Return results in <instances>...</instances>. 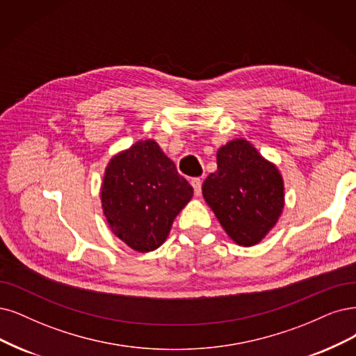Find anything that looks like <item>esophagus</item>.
Instances as JSON below:
<instances>
[{"label":"esophagus","mask_w":356,"mask_h":356,"mask_svg":"<svg viewBox=\"0 0 356 356\" xmlns=\"http://www.w3.org/2000/svg\"><path fill=\"white\" fill-rule=\"evenodd\" d=\"M191 185H192V188H193V191H195V195L200 196V195H201V191H202V180H201L200 177H193V179L191 180Z\"/></svg>","instance_id":"1"}]
</instances>
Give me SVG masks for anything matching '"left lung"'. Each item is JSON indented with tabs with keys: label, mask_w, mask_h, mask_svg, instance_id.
Returning <instances> with one entry per match:
<instances>
[{
	"label": "left lung",
	"mask_w": 356,
	"mask_h": 356,
	"mask_svg": "<svg viewBox=\"0 0 356 356\" xmlns=\"http://www.w3.org/2000/svg\"><path fill=\"white\" fill-rule=\"evenodd\" d=\"M202 193L220 225L241 246L257 245L277 222L283 204V180L251 143L236 139L217 152V171Z\"/></svg>",
	"instance_id": "obj_1"
}]
</instances>
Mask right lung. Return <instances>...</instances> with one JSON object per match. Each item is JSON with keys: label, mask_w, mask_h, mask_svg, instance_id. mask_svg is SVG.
I'll use <instances>...</instances> for the list:
<instances>
[{"label": "right lung", "mask_w": 356, "mask_h": 356, "mask_svg": "<svg viewBox=\"0 0 356 356\" xmlns=\"http://www.w3.org/2000/svg\"><path fill=\"white\" fill-rule=\"evenodd\" d=\"M193 195L188 180L154 140L115 155L101 189L104 214L117 238L138 252L161 246Z\"/></svg>", "instance_id": "1"}]
</instances>
